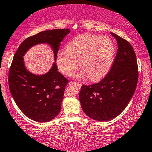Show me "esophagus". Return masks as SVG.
I'll use <instances>...</instances> for the list:
<instances>
[{"mask_svg": "<svg viewBox=\"0 0 152 152\" xmlns=\"http://www.w3.org/2000/svg\"><path fill=\"white\" fill-rule=\"evenodd\" d=\"M69 84H73V85H75L78 88H81V84L80 83H76V82H73V81H71L69 83Z\"/></svg>", "mask_w": 152, "mask_h": 152, "instance_id": "obj_1", "label": "esophagus"}]
</instances>
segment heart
Masks as SVG:
<instances>
[{
	"label": "heart",
	"mask_w": 152,
	"mask_h": 152,
	"mask_svg": "<svg viewBox=\"0 0 152 152\" xmlns=\"http://www.w3.org/2000/svg\"><path fill=\"white\" fill-rule=\"evenodd\" d=\"M66 51H60L56 56L58 69L65 76H71L79 64L81 69L78 78L98 81L107 76L115 58L114 42L107 36L90 34L79 35L69 42Z\"/></svg>",
	"instance_id": "obj_1"
}]
</instances>
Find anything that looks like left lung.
Instances as JSON below:
<instances>
[{
    "label": "left lung",
    "mask_w": 152,
    "mask_h": 152,
    "mask_svg": "<svg viewBox=\"0 0 152 152\" xmlns=\"http://www.w3.org/2000/svg\"><path fill=\"white\" fill-rule=\"evenodd\" d=\"M118 50L110 72L97 83L82 86L79 101L84 113L97 121H108L126 109L135 93L137 62L129 42L112 32Z\"/></svg>",
    "instance_id": "left-lung-1"
}]
</instances>
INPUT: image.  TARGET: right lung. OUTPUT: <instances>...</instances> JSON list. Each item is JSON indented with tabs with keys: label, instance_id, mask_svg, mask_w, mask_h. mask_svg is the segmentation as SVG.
<instances>
[{
	"label": "right lung",
	"instance_id": "right-lung-1",
	"mask_svg": "<svg viewBox=\"0 0 152 152\" xmlns=\"http://www.w3.org/2000/svg\"><path fill=\"white\" fill-rule=\"evenodd\" d=\"M70 31L66 28L53 29L30 36L21 43L13 57L8 76L10 93L23 114L35 121H50L60 112L68 80L57 72L56 56L61 42ZM38 44L51 46L55 62L47 73L37 75L26 69L23 56Z\"/></svg>",
	"mask_w": 152,
	"mask_h": 152
}]
</instances>
